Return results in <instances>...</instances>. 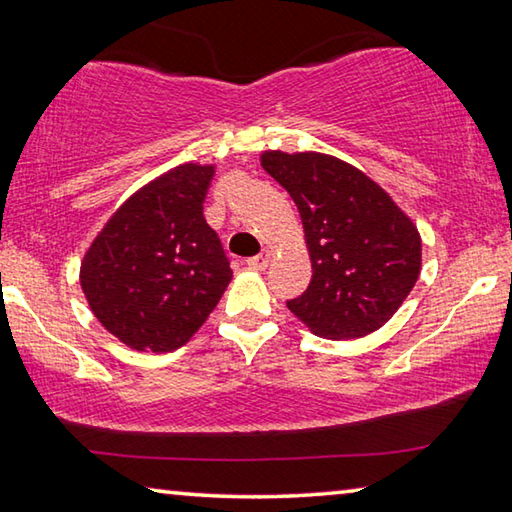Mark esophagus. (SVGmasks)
<instances>
[{
	"instance_id": "obj_1",
	"label": "esophagus",
	"mask_w": 512,
	"mask_h": 512,
	"mask_svg": "<svg viewBox=\"0 0 512 512\" xmlns=\"http://www.w3.org/2000/svg\"><path fill=\"white\" fill-rule=\"evenodd\" d=\"M268 262H271V250H264L262 255H255V257L246 259L248 268H253V271H264V268L268 266Z\"/></svg>"
}]
</instances>
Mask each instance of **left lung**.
Masks as SVG:
<instances>
[{
  "mask_svg": "<svg viewBox=\"0 0 512 512\" xmlns=\"http://www.w3.org/2000/svg\"><path fill=\"white\" fill-rule=\"evenodd\" d=\"M262 167L298 205L311 282L287 307L325 339L377 332L418 282L422 239L375 180L334 155L264 151Z\"/></svg>",
  "mask_w": 512,
  "mask_h": 512,
  "instance_id": "obj_1",
  "label": "left lung"
}]
</instances>
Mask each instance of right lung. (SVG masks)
Listing matches in <instances>:
<instances>
[{
  "label": "right lung",
  "mask_w": 512,
  "mask_h": 512,
  "mask_svg": "<svg viewBox=\"0 0 512 512\" xmlns=\"http://www.w3.org/2000/svg\"><path fill=\"white\" fill-rule=\"evenodd\" d=\"M214 164L185 162L137 189L81 259L99 323L140 352L185 345L219 305L232 268L203 216Z\"/></svg>",
  "instance_id": "obj_1"
}]
</instances>
